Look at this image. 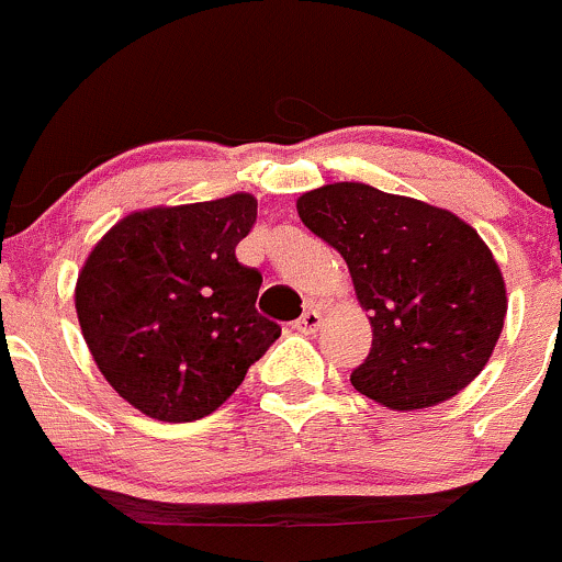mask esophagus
Here are the masks:
<instances>
[{"label":"esophagus","mask_w":562,"mask_h":562,"mask_svg":"<svg viewBox=\"0 0 562 562\" xmlns=\"http://www.w3.org/2000/svg\"><path fill=\"white\" fill-rule=\"evenodd\" d=\"M319 325H323V314H319V310H306L299 319H295L293 328L310 336V333L319 330Z\"/></svg>","instance_id":"1"}]
</instances>
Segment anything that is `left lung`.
Returning <instances> with one entry per match:
<instances>
[{
	"label": "left lung",
	"mask_w": 562,
	"mask_h": 562,
	"mask_svg": "<svg viewBox=\"0 0 562 562\" xmlns=\"http://www.w3.org/2000/svg\"><path fill=\"white\" fill-rule=\"evenodd\" d=\"M310 232L341 252L373 347L351 386L392 411L446 403L477 379L507 317L488 245L442 207L338 181L295 202Z\"/></svg>",
	"instance_id": "left-lung-1"
}]
</instances>
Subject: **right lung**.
Listing matches in <instances>:
<instances>
[{"label": "right lung", "mask_w": 562, "mask_h": 562, "mask_svg": "<svg viewBox=\"0 0 562 562\" xmlns=\"http://www.w3.org/2000/svg\"><path fill=\"white\" fill-rule=\"evenodd\" d=\"M252 194L135 211L77 277L79 328L103 379L157 422H194L232 397L280 338L256 310L261 274L234 256Z\"/></svg>", "instance_id": "1"}]
</instances>
